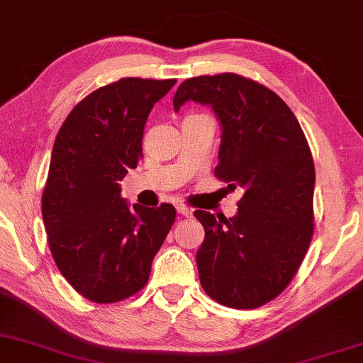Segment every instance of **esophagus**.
Masks as SVG:
<instances>
[{
  "mask_svg": "<svg viewBox=\"0 0 363 363\" xmlns=\"http://www.w3.org/2000/svg\"><path fill=\"white\" fill-rule=\"evenodd\" d=\"M177 211H178V214H182L183 217H191V214H194V212H191V208H189L186 206H178Z\"/></svg>",
  "mask_w": 363,
  "mask_h": 363,
  "instance_id": "1",
  "label": "esophagus"
}]
</instances>
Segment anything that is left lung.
I'll return each instance as SVG.
<instances>
[{"label":"left lung","instance_id":"8db88e82","mask_svg":"<svg viewBox=\"0 0 363 363\" xmlns=\"http://www.w3.org/2000/svg\"><path fill=\"white\" fill-rule=\"evenodd\" d=\"M190 100L219 118L216 177L245 191L229 219L194 212L206 229L197 251L200 284L228 308H259L291 284L313 238L309 144L282 98L253 79L233 72L190 78L174 93V112Z\"/></svg>","mask_w":363,"mask_h":363}]
</instances>
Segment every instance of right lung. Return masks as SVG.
Instances as JSON below:
<instances>
[{
    "instance_id": "right-lung-1",
    "label": "right lung",
    "mask_w": 363,
    "mask_h": 363,
    "mask_svg": "<svg viewBox=\"0 0 363 363\" xmlns=\"http://www.w3.org/2000/svg\"><path fill=\"white\" fill-rule=\"evenodd\" d=\"M177 79L123 78L81 100L55 138L42 219L55 265L76 292L98 304L134 296L177 217L121 195L143 157L147 115Z\"/></svg>"
}]
</instances>
